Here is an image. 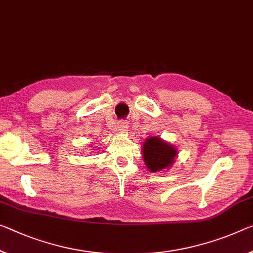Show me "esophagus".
I'll list each match as a JSON object with an SVG mask.
<instances>
[{"mask_svg": "<svg viewBox=\"0 0 253 253\" xmlns=\"http://www.w3.org/2000/svg\"><path fill=\"white\" fill-rule=\"evenodd\" d=\"M127 124H126V122L125 120H120V122L118 123V125H117V128L119 130H122V131H125L126 129H127Z\"/></svg>", "mask_w": 253, "mask_h": 253, "instance_id": "1", "label": "esophagus"}]
</instances>
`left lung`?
Segmentation results:
<instances>
[{
  "label": "left lung",
  "instance_id": "8db88e82",
  "mask_svg": "<svg viewBox=\"0 0 253 253\" xmlns=\"http://www.w3.org/2000/svg\"><path fill=\"white\" fill-rule=\"evenodd\" d=\"M143 160L151 172H161L173 166L179 152L177 147L159 136H150L143 143Z\"/></svg>",
  "mask_w": 253,
  "mask_h": 253
}]
</instances>
